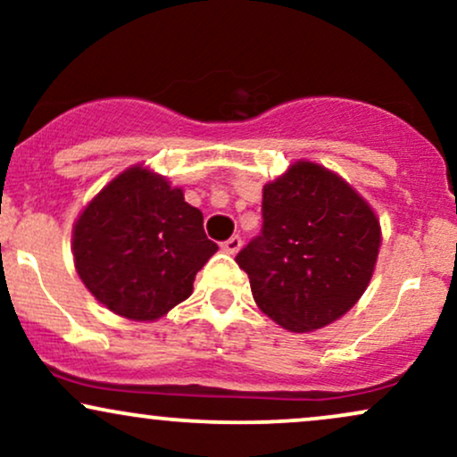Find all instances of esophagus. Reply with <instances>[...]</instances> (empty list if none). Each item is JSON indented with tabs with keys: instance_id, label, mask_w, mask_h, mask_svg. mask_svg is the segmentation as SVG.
<instances>
[{
	"instance_id": "obj_1",
	"label": "esophagus",
	"mask_w": 457,
	"mask_h": 457,
	"mask_svg": "<svg viewBox=\"0 0 457 457\" xmlns=\"http://www.w3.org/2000/svg\"><path fill=\"white\" fill-rule=\"evenodd\" d=\"M221 249L225 251V253H229V255L238 253V249H240V236H232V238L225 240V243L221 245Z\"/></svg>"
}]
</instances>
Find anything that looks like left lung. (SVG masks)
Listing matches in <instances>:
<instances>
[{
  "label": "left lung",
  "mask_w": 457,
  "mask_h": 457,
  "mask_svg": "<svg viewBox=\"0 0 457 457\" xmlns=\"http://www.w3.org/2000/svg\"><path fill=\"white\" fill-rule=\"evenodd\" d=\"M262 219L236 262L266 316L307 333L354 307L374 275L380 223L344 178L298 161L264 185Z\"/></svg>",
  "instance_id": "obj_1"
}]
</instances>
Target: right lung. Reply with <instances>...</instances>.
Here are the masks:
<instances>
[{
  "instance_id": "obj_1",
  "label": "right lung",
  "mask_w": 457,
  "mask_h": 457,
  "mask_svg": "<svg viewBox=\"0 0 457 457\" xmlns=\"http://www.w3.org/2000/svg\"><path fill=\"white\" fill-rule=\"evenodd\" d=\"M217 249L182 188L141 165L113 178L72 228L81 281L104 307L137 322L187 301Z\"/></svg>"
}]
</instances>
